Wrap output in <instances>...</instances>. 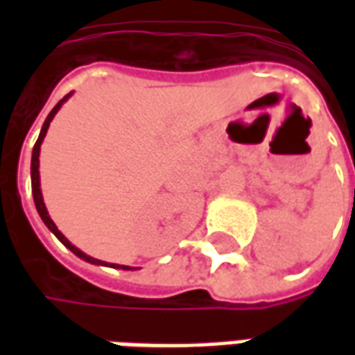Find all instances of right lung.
I'll list each match as a JSON object with an SVG mask.
<instances>
[{"label":"right lung","mask_w":355,"mask_h":355,"mask_svg":"<svg viewBox=\"0 0 355 355\" xmlns=\"http://www.w3.org/2000/svg\"><path fill=\"white\" fill-rule=\"evenodd\" d=\"M70 94H72V93H70ZM70 94H66L64 98H62V101H58L57 106L51 110L49 116H47V119H45V123H43V127H42V132H40V139H37V142H35V144H34V152H32V193H34L35 209H37V213H40V216H42V220H43V223H45V226H47V228H49V230L53 232V234H55V236H57V238L60 239V241H62V243H64V245L68 247V249H70V251H72L73 254H78L80 259L91 262V264H106V262L96 261V259H93V257H87V254L83 253V251H80L78 247H73L72 243H70V241H68V239H66L64 236L60 234V232H58V228H57V226H55V223L51 220V216H49V213H47V209H45V203H43V198H42V190H40V171H37V169H40V148H42V142H43V139H45V132H47V129H49L51 119L55 117V114H57V112H58V108L62 106V102H64L66 98L70 96ZM112 266L123 268V270H132V268L119 266V264H112Z\"/></svg>","instance_id":"add662e5"}]
</instances>
